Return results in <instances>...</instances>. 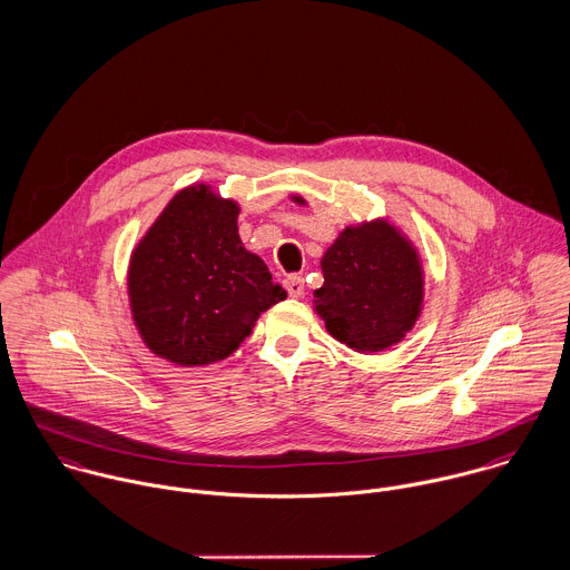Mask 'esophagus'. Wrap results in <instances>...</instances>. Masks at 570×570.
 Here are the masks:
<instances>
[{
    "label": "esophagus",
    "instance_id": "34e87169",
    "mask_svg": "<svg viewBox=\"0 0 570 570\" xmlns=\"http://www.w3.org/2000/svg\"><path fill=\"white\" fill-rule=\"evenodd\" d=\"M285 289L292 298H301L305 294V281L301 276H287L285 278Z\"/></svg>",
    "mask_w": 570,
    "mask_h": 570
}]
</instances>
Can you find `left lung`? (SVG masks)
<instances>
[{
  "mask_svg": "<svg viewBox=\"0 0 570 570\" xmlns=\"http://www.w3.org/2000/svg\"><path fill=\"white\" fill-rule=\"evenodd\" d=\"M296 204L307 202L298 195ZM325 283L314 312L326 331L357 353H377L406 337L423 309L416 247L389 219L346 226L321 261Z\"/></svg>",
  "mask_w": 570,
  "mask_h": 570,
  "instance_id": "left-lung-1",
  "label": "left lung"
}]
</instances>
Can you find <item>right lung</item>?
<instances>
[{
    "instance_id": "add662e5",
    "label": "right lung",
    "mask_w": 570,
    "mask_h": 570,
    "mask_svg": "<svg viewBox=\"0 0 570 570\" xmlns=\"http://www.w3.org/2000/svg\"><path fill=\"white\" fill-rule=\"evenodd\" d=\"M239 204L208 184L179 190L131 252L127 292L151 353L177 366L233 355L258 316L287 298L239 237Z\"/></svg>"
}]
</instances>
